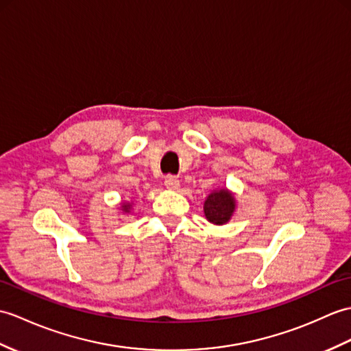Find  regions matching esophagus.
Returning a JSON list of instances; mask_svg holds the SVG:
<instances>
[{
  "mask_svg": "<svg viewBox=\"0 0 351 351\" xmlns=\"http://www.w3.org/2000/svg\"><path fill=\"white\" fill-rule=\"evenodd\" d=\"M165 185H166V189L176 191V190H179V186H181V182H179V179L175 176H167L165 181Z\"/></svg>",
  "mask_w": 351,
  "mask_h": 351,
  "instance_id": "1",
  "label": "esophagus"
}]
</instances>
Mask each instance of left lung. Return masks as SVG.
Listing matches in <instances>:
<instances>
[{
    "mask_svg": "<svg viewBox=\"0 0 351 351\" xmlns=\"http://www.w3.org/2000/svg\"><path fill=\"white\" fill-rule=\"evenodd\" d=\"M234 213L236 197L226 186L210 191L205 203H203V214H205L208 221L214 226L227 224L234 215Z\"/></svg>",
    "mask_w": 351,
    "mask_h": 351,
    "instance_id": "obj_1",
    "label": "left lung"
}]
</instances>
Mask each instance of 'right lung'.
<instances>
[{"label": "right lung", "instance_id": "1", "mask_svg": "<svg viewBox=\"0 0 351 351\" xmlns=\"http://www.w3.org/2000/svg\"><path fill=\"white\" fill-rule=\"evenodd\" d=\"M132 209H133V202H121L119 203V208H118L119 213L128 215L130 213H132Z\"/></svg>", "mask_w": 351, "mask_h": 351}]
</instances>
